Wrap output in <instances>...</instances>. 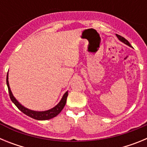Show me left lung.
I'll return each mask as SVG.
<instances>
[{
  "instance_id": "1",
  "label": "left lung",
  "mask_w": 147,
  "mask_h": 147,
  "mask_svg": "<svg viewBox=\"0 0 147 147\" xmlns=\"http://www.w3.org/2000/svg\"><path fill=\"white\" fill-rule=\"evenodd\" d=\"M116 36H117V37L119 38V40H120V41H121L122 42H124V43L126 44V45H129V46L132 47V46H131V45H130V43H129V42H128V41H127V40H126L125 38H124V37H121V36H120V35H119V34H116Z\"/></svg>"
}]
</instances>
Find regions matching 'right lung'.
Returning a JSON list of instances; mask_svg holds the SVG:
<instances>
[{
  "instance_id": "obj_1",
  "label": "right lung",
  "mask_w": 147,
  "mask_h": 147,
  "mask_svg": "<svg viewBox=\"0 0 147 147\" xmlns=\"http://www.w3.org/2000/svg\"><path fill=\"white\" fill-rule=\"evenodd\" d=\"M8 74L6 76V85H7L8 90H9V96L11 98V102L16 105V107H18L19 110L23 112V113L26 114V115L29 116V117L32 118L36 120H49V119H52V118L55 117L62 110V109L64 108L65 105L66 104V100H67V95H68V92H65L63 96H62V99L60 100V102L56 105L55 107L53 108L50 109V110H45V111H34V110H29V109L26 108V107H23L21 104L18 102V100L14 97L10 89L9 84V81H8Z\"/></svg>"
}]
</instances>
